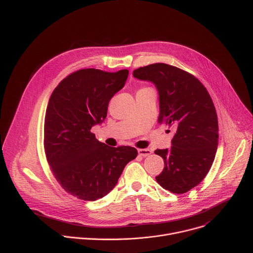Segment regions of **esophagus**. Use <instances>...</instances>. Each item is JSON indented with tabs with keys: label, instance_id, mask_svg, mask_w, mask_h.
Masks as SVG:
<instances>
[{
	"label": "esophagus",
	"instance_id": "1",
	"mask_svg": "<svg viewBox=\"0 0 253 253\" xmlns=\"http://www.w3.org/2000/svg\"><path fill=\"white\" fill-rule=\"evenodd\" d=\"M138 154L141 157H147L151 154V150H149V149H138Z\"/></svg>",
	"mask_w": 253,
	"mask_h": 253
}]
</instances>
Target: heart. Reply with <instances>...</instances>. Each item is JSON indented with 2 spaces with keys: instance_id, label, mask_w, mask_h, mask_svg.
<instances>
[{
  "instance_id": "b5f03b06",
  "label": "heart",
  "mask_w": 253,
  "mask_h": 253,
  "mask_svg": "<svg viewBox=\"0 0 253 253\" xmlns=\"http://www.w3.org/2000/svg\"><path fill=\"white\" fill-rule=\"evenodd\" d=\"M143 89H146V88H143ZM143 89H141V90H143Z\"/></svg>"
}]
</instances>
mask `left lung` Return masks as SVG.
Listing matches in <instances>:
<instances>
[{
  "instance_id": "8db88e82",
  "label": "left lung",
  "mask_w": 253,
  "mask_h": 253,
  "mask_svg": "<svg viewBox=\"0 0 253 253\" xmlns=\"http://www.w3.org/2000/svg\"><path fill=\"white\" fill-rule=\"evenodd\" d=\"M133 76L155 85L158 123L175 130L172 146L155 151L165 165L156 181L172 193H185L204 179L217 151L218 121L212 99L197 78L168 64L140 67Z\"/></svg>"
}]
</instances>
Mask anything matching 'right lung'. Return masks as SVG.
<instances>
[{
  "mask_svg": "<svg viewBox=\"0 0 253 253\" xmlns=\"http://www.w3.org/2000/svg\"><path fill=\"white\" fill-rule=\"evenodd\" d=\"M128 74L126 69L116 73L82 69L62 80L50 97L46 157L61 186L79 199L95 201L107 195L138 154L134 147L107 146L91 132L105 120L109 101L124 87Z\"/></svg>",
  "mask_w": 253,
  "mask_h": 253,
  "instance_id": "right-lung-1",
  "label": "right lung"
}]
</instances>
